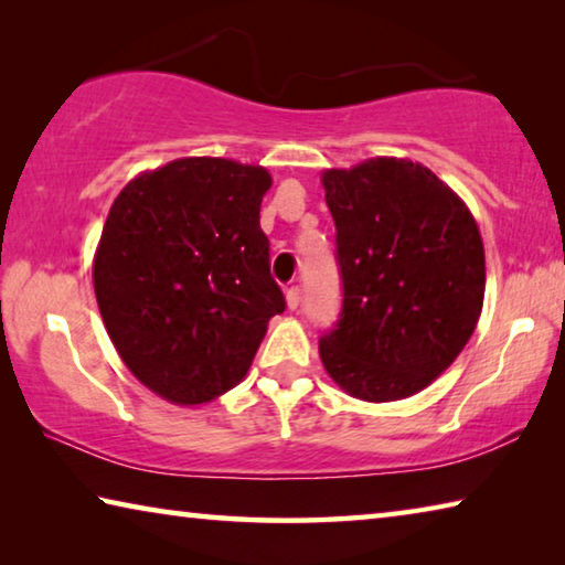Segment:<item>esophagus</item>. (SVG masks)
Segmentation results:
<instances>
[{
    "label": "esophagus",
    "mask_w": 565,
    "mask_h": 565,
    "mask_svg": "<svg viewBox=\"0 0 565 565\" xmlns=\"http://www.w3.org/2000/svg\"><path fill=\"white\" fill-rule=\"evenodd\" d=\"M285 300H288V308H290V310H298V308H300L302 290L298 288V285H292V288L285 290Z\"/></svg>",
    "instance_id": "1"
}]
</instances>
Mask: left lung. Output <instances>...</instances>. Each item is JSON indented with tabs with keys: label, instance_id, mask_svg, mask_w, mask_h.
<instances>
[{
	"label": "left lung",
	"instance_id": "8db88e82",
	"mask_svg": "<svg viewBox=\"0 0 565 565\" xmlns=\"http://www.w3.org/2000/svg\"><path fill=\"white\" fill-rule=\"evenodd\" d=\"M342 280L340 320L320 360L352 397L417 394L477 328L487 263L477 221L422 163L370 158L322 173Z\"/></svg>",
	"mask_w": 565,
	"mask_h": 565
}]
</instances>
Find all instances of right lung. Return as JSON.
<instances>
[{"label": "right lung", "mask_w": 565, "mask_h": 565, "mask_svg": "<svg viewBox=\"0 0 565 565\" xmlns=\"http://www.w3.org/2000/svg\"><path fill=\"white\" fill-rule=\"evenodd\" d=\"M260 166L178 158L128 183L108 211L94 290L126 367L173 404H203L250 370L285 295L270 275Z\"/></svg>", "instance_id": "right-lung-1"}]
</instances>
